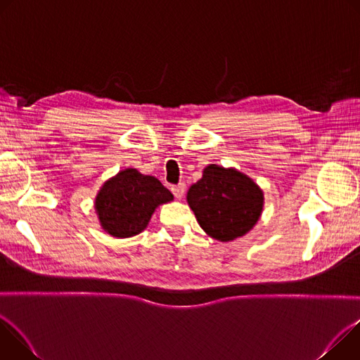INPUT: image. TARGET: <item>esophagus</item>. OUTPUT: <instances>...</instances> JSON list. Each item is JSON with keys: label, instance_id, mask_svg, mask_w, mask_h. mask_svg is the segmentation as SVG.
<instances>
[{"label": "esophagus", "instance_id": "1", "mask_svg": "<svg viewBox=\"0 0 360 360\" xmlns=\"http://www.w3.org/2000/svg\"><path fill=\"white\" fill-rule=\"evenodd\" d=\"M185 189H186L185 184H178V185H174V186L171 188L174 196L178 198V199H181V198L185 195Z\"/></svg>", "mask_w": 360, "mask_h": 360}]
</instances>
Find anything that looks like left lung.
I'll list each match as a JSON object with an SVG mask.
<instances>
[{
    "instance_id": "left-lung-1",
    "label": "left lung",
    "mask_w": 360,
    "mask_h": 360,
    "mask_svg": "<svg viewBox=\"0 0 360 360\" xmlns=\"http://www.w3.org/2000/svg\"><path fill=\"white\" fill-rule=\"evenodd\" d=\"M188 203L205 232L228 242L243 236L258 222L264 193L236 169L210 165L202 179L189 188Z\"/></svg>"
}]
</instances>
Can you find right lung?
Segmentation results:
<instances>
[{"label":"right lung","instance_id":"right-lung-1","mask_svg":"<svg viewBox=\"0 0 360 360\" xmlns=\"http://www.w3.org/2000/svg\"><path fill=\"white\" fill-rule=\"evenodd\" d=\"M172 199L174 195L155 176L129 168L104 184L95 208L102 228L110 235L129 238L146 228L158 205Z\"/></svg>","mask_w":360,"mask_h":360}]
</instances>
